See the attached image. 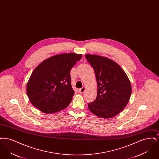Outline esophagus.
<instances>
[{"instance_id": "34e87169", "label": "esophagus", "mask_w": 159, "mask_h": 159, "mask_svg": "<svg viewBox=\"0 0 159 159\" xmlns=\"http://www.w3.org/2000/svg\"><path fill=\"white\" fill-rule=\"evenodd\" d=\"M85 89H86V88H85V87H82V88H80L79 90V92H80V93H83L85 91Z\"/></svg>"}]
</instances>
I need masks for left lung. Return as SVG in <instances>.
<instances>
[{"mask_svg":"<svg viewBox=\"0 0 159 159\" xmlns=\"http://www.w3.org/2000/svg\"><path fill=\"white\" fill-rule=\"evenodd\" d=\"M97 82L96 99L88 104L91 113L104 119L112 118L126 107L131 95L130 80L121 67L113 60L97 55L86 54Z\"/></svg>","mask_w":159,"mask_h":159,"instance_id":"8db88e82","label":"left lung"}]
</instances>
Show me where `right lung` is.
<instances>
[{
    "label": "right lung",
    "instance_id": "obj_1",
    "mask_svg": "<svg viewBox=\"0 0 159 159\" xmlns=\"http://www.w3.org/2000/svg\"><path fill=\"white\" fill-rule=\"evenodd\" d=\"M82 54L62 53L43 61L32 72L27 84V94L33 106L52 114L65 109L75 93L70 70Z\"/></svg>",
    "mask_w": 159,
    "mask_h": 159
}]
</instances>
